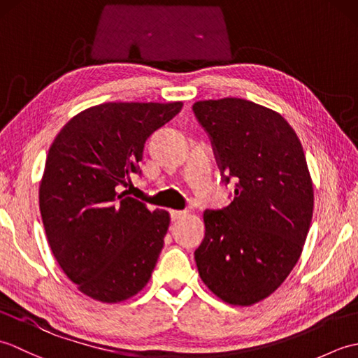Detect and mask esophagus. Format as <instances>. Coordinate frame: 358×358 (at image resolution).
Returning <instances> with one entry per match:
<instances>
[{"mask_svg":"<svg viewBox=\"0 0 358 358\" xmlns=\"http://www.w3.org/2000/svg\"><path fill=\"white\" fill-rule=\"evenodd\" d=\"M187 215V210H171V218L172 222H177V220L183 218Z\"/></svg>","mask_w":358,"mask_h":358,"instance_id":"34e87169","label":"esophagus"}]
</instances>
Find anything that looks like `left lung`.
Listing matches in <instances>:
<instances>
[{
  "instance_id": "8db88e82",
  "label": "left lung",
  "mask_w": 358,
  "mask_h": 358,
  "mask_svg": "<svg viewBox=\"0 0 358 358\" xmlns=\"http://www.w3.org/2000/svg\"><path fill=\"white\" fill-rule=\"evenodd\" d=\"M192 110L223 183L235 180L229 206L204 210L196 268L218 299L250 306L283 283L306 241L314 189L305 152L287 121L260 104L223 98Z\"/></svg>"
}]
</instances>
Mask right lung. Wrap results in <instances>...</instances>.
Here are the masks:
<instances>
[{
  "label": "right lung",
  "instance_id": "1",
  "mask_svg": "<svg viewBox=\"0 0 358 358\" xmlns=\"http://www.w3.org/2000/svg\"><path fill=\"white\" fill-rule=\"evenodd\" d=\"M183 103H104L78 113L53 140L40 210L59 268L90 299L118 303L146 286L171 218L124 187L141 175L144 143Z\"/></svg>",
  "mask_w": 358,
  "mask_h": 358
}]
</instances>
